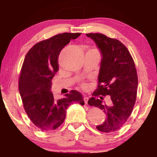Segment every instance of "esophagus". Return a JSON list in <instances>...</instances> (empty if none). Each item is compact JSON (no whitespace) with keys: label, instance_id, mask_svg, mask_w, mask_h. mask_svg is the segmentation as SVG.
Segmentation results:
<instances>
[{"label":"esophagus","instance_id":"obj_1","mask_svg":"<svg viewBox=\"0 0 157 157\" xmlns=\"http://www.w3.org/2000/svg\"><path fill=\"white\" fill-rule=\"evenodd\" d=\"M83 101H84L85 104H87L88 101H89V97H88V96H83Z\"/></svg>","mask_w":157,"mask_h":157}]
</instances>
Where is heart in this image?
Returning <instances> with one entry per match:
<instances>
[{"instance_id": "1", "label": "heart", "mask_w": 157, "mask_h": 157, "mask_svg": "<svg viewBox=\"0 0 157 157\" xmlns=\"http://www.w3.org/2000/svg\"><path fill=\"white\" fill-rule=\"evenodd\" d=\"M82 86H83V87H86V84H85V83H83Z\"/></svg>"}]
</instances>
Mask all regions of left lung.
Listing matches in <instances>:
<instances>
[{
    "mask_svg": "<svg viewBox=\"0 0 157 157\" xmlns=\"http://www.w3.org/2000/svg\"><path fill=\"white\" fill-rule=\"evenodd\" d=\"M102 54L98 86L88 104L104 110L106 119L96 126L100 132L110 133L119 130L132 113L136 99L138 76L134 59L127 48L119 40L102 33H87ZM106 96L109 98L106 104Z\"/></svg>",
    "mask_w": 157,
    "mask_h": 157,
    "instance_id": "obj_1",
    "label": "left lung"
}]
</instances>
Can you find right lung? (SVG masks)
<instances>
[{"label":"right lung","mask_w":157,"mask_h":157,"mask_svg":"<svg viewBox=\"0 0 157 157\" xmlns=\"http://www.w3.org/2000/svg\"><path fill=\"white\" fill-rule=\"evenodd\" d=\"M81 34L63 33L41 40L30 49L23 61L18 80L23 108L32 123L43 132L59 127L65 120L66 109L73 102L84 104L82 94L76 90L59 100L50 91L51 80L59 71L60 52Z\"/></svg>","instance_id":"1"}]
</instances>
